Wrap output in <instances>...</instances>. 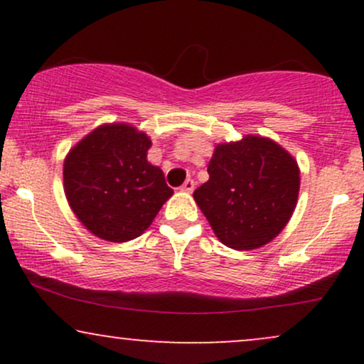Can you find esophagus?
<instances>
[{"mask_svg":"<svg viewBox=\"0 0 364 364\" xmlns=\"http://www.w3.org/2000/svg\"><path fill=\"white\" fill-rule=\"evenodd\" d=\"M181 190L183 191H188V193H191V191L195 190V181H193V179H186V181L183 183Z\"/></svg>","mask_w":364,"mask_h":364,"instance_id":"34e87169","label":"esophagus"}]
</instances>
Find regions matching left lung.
Here are the masks:
<instances>
[{
  "label": "left lung",
  "instance_id": "8db88e82",
  "mask_svg": "<svg viewBox=\"0 0 364 364\" xmlns=\"http://www.w3.org/2000/svg\"><path fill=\"white\" fill-rule=\"evenodd\" d=\"M207 171L210 178L193 196L225 246L260 248L286 228L298 202L299 169L281 145L252 135L220 144Z\"/></svg>",
  "mask_w": 364,
  "mask_h": 364
}]
</instances>
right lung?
<instances>
[{"label":"right lung","mask_w":364,"mask_h":364,"mask_svg":"<svg viewBox=\"0 0 364 364\" xmlns=\"http://www.w3.org/2000/svg\"><path fill=\"white\" fill-rule=\"evenodd\" d=\"M150 140L129 124H104L65 161V193L92 235L112 243L139 237L173 195L164 173L149 164Z\"/></svg>","instance_id":"right-lung-1"}]
</instances>
